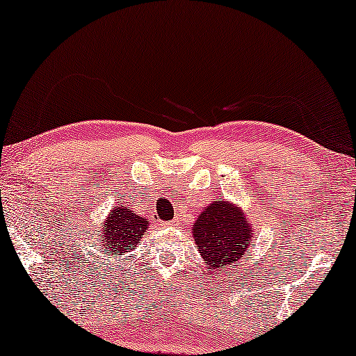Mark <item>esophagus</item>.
Segmentation results:
<instances>
[{
    "instance_id": "1",
    "label": "esophagus",
    "mask_w": 356,
    "mask_h": 356,
    "mask_svg": "<svg viewBox=\"0 0 356 356\" xmlns=\"http://www.w3.org/2000/svg\"><path fill=\"white\" fill-rule=\"evenodd\" d=\"M167 225H168V227H175V225H178V223L173 220V222H168V223H167Z\"/></svg>"
}]
</instances>
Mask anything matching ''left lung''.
Listing matches in <instances>:
<instances>
[{"label":"left lung","instance_id":"1","mask_svg":"<svg viewBox=\"0 0 356 356\" xmlns=\"http://www.w3.org/2000/svg\"><path fill=\"white\" fill-rule=\"evenodd\" d=\"M197 250L211 269H220L243 259L251 243V230L240 209L218 197L204 212L193 227Z\"/></svg>","mask_w":356,"mask_h":356}]
</instances>
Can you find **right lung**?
I'll use <instances>...</instances> for the list:
<instances>
[{
    "instance_id": "obj_1",
    "label": "right lung",
    "mask_w": 356,
    "mask_h": 356,
    "mask_svg": "<svg viewBox=\"0 0 356 356\" xmlns=\"http://www.w3.org/2000/svg\"><path fill=\"white\" fill-rule=\"evenodd\" d=\"M147 227L149 222L145 218L136 216L129 207L118 206L106 218L97 240H100L99 245L104 246L105 254L118 257L138 245Z\"/></svg>"
}]
</instances>
